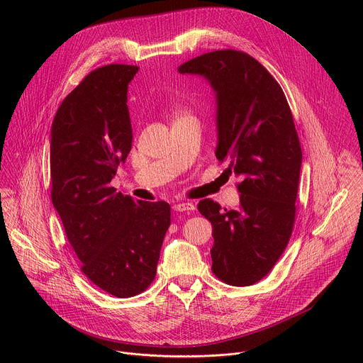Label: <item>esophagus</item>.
<instances>
[{"instance_id":"obj_1","label":"esophagus","mask_w":363,"mask_h":363,"mask_svg":"<svg viewBox=\"0 0 363 363\" xmlns=\"http://www.w3.org/2000/svg\"><path fill=\"white\" fill-rule=\"evenodd\" d=\"M195 210V205L192 202H177L174 203V211L177 213H189Z\"/></svg>"}]
</instances>
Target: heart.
I'll list each match as a JSON object with an SVG mask.
<instances>
[{"label":"heart","mask_w":363,"mask_h":363,"mask_svg":"<svg viewBox=\"0 0 363 363\" xmlns=\"http://www.w3.org/2000/svg\"><path fill=\"white\" fill-rule=\"evenodd\" d=\"M177 113H178V116H182V115H186V113H184V112H181V111H178V112H177Z\"/></svg>","instance_id":"obj_1"}]
</instances>
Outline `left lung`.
<instances>
[{
  "label": "left lung",
  "instance_id": "1",
  "mask_svg": "<svg viewBox=\"0 0 363 363\" xmlns=\"http://www.w3.org/2000/svg\"><path fill=\"white\" fill-rule=\"evenodd\" d=\"M199 74L217 96L218 161L241 178L238 210L202 199L198 211L213 225V273L231 286H251L274 267L296 217L301 147L277 80L250 55L218 50L179 66Z\"/></svg>",
  "mask_w": 363,
  "mask_h": 363
}]
</instances>
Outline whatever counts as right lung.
Segmentation results:
<instances>
[{
	"label": "right lung",
	"mask_w": 363,
	"mask_h": 363,
	"mask_svg": "<svg viewBox=\"0 0 363 363\" xmlns=\"http://www.w3.org/2000/svg\"><path fill=\"white\" fill-rule=\"evenodd\" d=\"M138 66L108 65L73 89L51 125V201L82 272L119 298L145 291L157 276L171 225L165 201H133L111 186L132 147L128 84Z\"/></svg>",
	"instance_id": "right-lung-1"
}]
</instances>
